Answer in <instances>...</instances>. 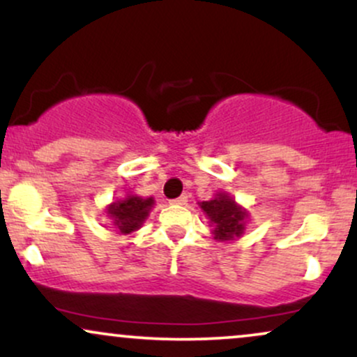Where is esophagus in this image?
<instances>
[{
	"mask_svg": "<svg viewBox=\"0 0 357 357\" xmlns=\"http://www.w3.org/2000/svg\"><path fill=\"white\" fill-rule=\"evenodd\" d=\"M186 202H188V196L183 195V196H179V198L171 199V204H186Z\"/></svg>",
	"mask_w": 357,
	"mask_h": 357,
	"instance_id": "34e87169",
	"label": "esophagus"
}]
</instances>
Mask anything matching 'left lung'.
<instances>
[{
    "label": "left lung",
    "instance_id": "left-lung-1",
    "mask_svg": "<svg viewBox=\"0 0 357 357\" xmlns=\"http://www.w3.org/2000/svg\"><path fill=\"white\" fill-rule=\"evenodd\" d=\"M199 208L215 227L213 228L215 240L228 241L243 235L248 211L241 208L228 192H218L210 202L199 203Z\"/></svg>",
    "mask_w": 357,
    "mask_h": 357
}]
</instances>
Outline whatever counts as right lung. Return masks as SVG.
<instances>
[{
	"instance_id": "right-lung-1",
	"label": "right lung",
	"mask_w": 357,
	"mask_h": 357,
	"mask_svg": "<svg viewBox=\"0 0 357 357\" xmlns=\"http://www.w3.org/2000/svg\"><path fill=\"white\" fill-rule=\"evenodd\" d=\"M153 204L154 198H141L137 195H127L126 198L109 204L105 213L112 220L114 228H117L119 233L130 235V233L142 227V223L149 216Z\"/></svg>"
}]
</instances>
